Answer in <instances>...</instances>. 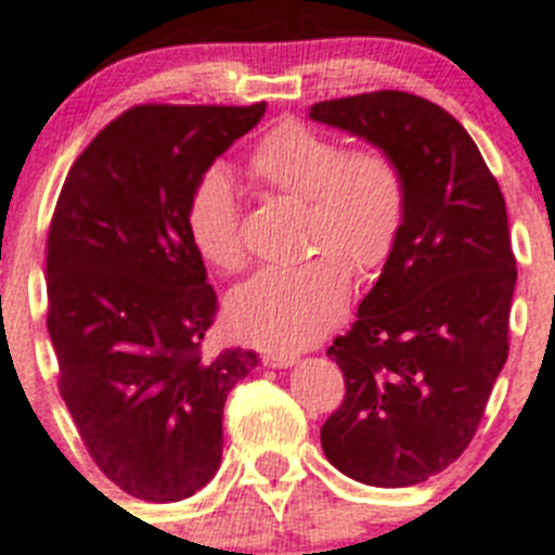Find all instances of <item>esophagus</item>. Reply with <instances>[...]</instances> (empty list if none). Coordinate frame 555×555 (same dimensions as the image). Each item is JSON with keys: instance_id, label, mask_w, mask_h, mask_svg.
Returning <instances> with one entry per match:
<instances>
[{"instance_id": "34e87169", "label": "esophagus", "mask_w": 555, "mask_h": 555, "mask_svg": "<svg viewBox=\"0 0 555 555\" xmlns=\"http://www.w3.org/2000/svg\"><path fill=\"white\" fill-rule=\"evenodd\" d=\"M295 354H282V352H273V354H266L262 358V365H268V369H287V365L295 363Z\"/></svg>"}]
</instances>
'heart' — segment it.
<instances>
[{
  "label": "heart",
  "instance_id": "1",
  "mask_svg": "<svg viewBox=\"0 0 555 555\" xmlns=\"http://www.w3.org/2000/svg\"><path fill=\"white\" fill-rule=\"evenodd\" d=\"M249 176L266 190L304 203V244L320 251L293 268H268L230 295V325L268 349L320 341L349 300V266L371 276L390 260L406 219V179L390 154L352 149L304 121H279L249 154ZM197 255L217 271L244 266L241 211L230 179L206 170L184 214Z\"/></svg>",
  "mask_w": 555,
  "mask_h": 555
}]
</instances>
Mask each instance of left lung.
Here are the masks:
<instances>
[{
    "label": "left lung",
    "mask_w": 555,
    "mask_h": 555,
    "mask_svg": "<svg viewBox=\"0 0 555 555\" xmlns=\"http://www.w3.org/2000/svg\"><path fill=\"white\" fill-rule=\"evenodd\" d=\"M309 116L374 143L406 179L396 249L327 347L344 401L322 450L365 486H417L469 448L507 360L518 279L507 206L477 143L437 102L385 89L317 102Z\"/></svg>",
    "instance_id": "left-lung-1"
}]
</instances>
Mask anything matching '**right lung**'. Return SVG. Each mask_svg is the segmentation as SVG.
Returning a JSON list of instances; mask_svg holds the SVG:
<instances>
[{
	"mask_svg": "<svg viewBox=\"0 0 555 555\" xmlns=\"http://www.w3.org/2000/svg\"><path fill=\"white\" fill-rule=\"evenodd\" d=\"M266 113L255 105H134L69 168L46 246L59 392L102 475L143 502H181L222 461V412L257 369L208 358L217 293L186 235L192 186Z\"/></svg>",
	"mask_w": 555,
	"mask_h": 555,
	"instance_id": "add662e5",
	"label": "right lung"
}]
</instances>
